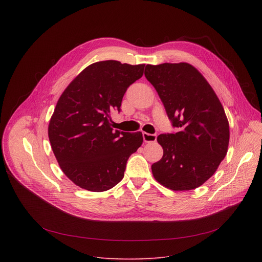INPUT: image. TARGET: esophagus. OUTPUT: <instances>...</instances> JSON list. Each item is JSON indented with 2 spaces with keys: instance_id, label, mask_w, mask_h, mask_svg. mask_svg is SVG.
<instances>
[{
  "instance_id": "esophagus-1",
  "label": "esophagus",
  "mask_w": 262,
  "mask_h": 262,
  "mask_svg": "<svg viewBox=\"0 0 262 262\" xmlns=\"http://www.w3.org/2000/svg\"><path fill=\"white\" fill-rule=\"evenodd\" d=\"M143 140L146 143L149 142H156L157 141V135L155 134H148V133H143Z\"/></svg>"
}]
</instances>
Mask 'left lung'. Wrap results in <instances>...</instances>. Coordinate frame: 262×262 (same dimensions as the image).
<instances>
[{
    "label": "left lung",
    "instance_id": "8db88e82",
    "mask_svg": "<svg viewBox=\"0 0 262 262\" xmlns=\"http://www.w3.org/2000/svg\"><path fill=\"white\" fill-rule=\"evenodd\" d=\"M145 77L156 88L177 133L162 134L163 158L151 166L155 178L173 191L202 185L226 157L229 123L225 111L202 74L188 63L146 65Z\"/></svg>",
    "mask_w": 262,
    "mask_h": 262
}]
</instances>
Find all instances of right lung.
<instances>
[{"label": "right lung", "mask_w": 262, "mask_h": 262, "mask_svg": "<svg viewBox=\"0 0 262 262\" xmlns=\"http://www.w3.org/2000/svg\"><path fill=\"white\" fill-rule=\"evenodd\" d=\"M145 64L107 60L93 63L60 96L49 124L53 152L64 174L80 188L103 192L124 176L142 133L113 129L110 113L120 112L127 88L142 78Z\"/></svg>", "instance_id": "right-lung-1"}]
</instances>
